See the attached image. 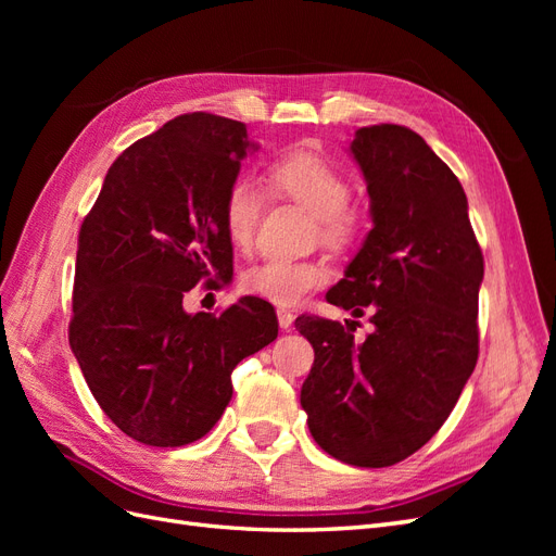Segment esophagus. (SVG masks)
<instances>
[{"label": "esophagus", "mask_w": 556, "mask_h": 556, "mask_svg": "<svg viewBox=\"0 0 556 556\" xmlns=\"http://www.w3.org/2000/svg\"><path fill=\"white\" fill-rule=\"evenodd\" d=\"M278 325L280 329H290L294 325V313L288 308H278Z\"/></svg>", "instance_id": "esophagus-1"}]
</instances>
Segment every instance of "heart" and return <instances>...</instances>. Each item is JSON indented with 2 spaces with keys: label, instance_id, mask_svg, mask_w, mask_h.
Returning <instances> with one entry per match:
<instances>
[{
  "label": "heart",
  "instance_id": "heart-1",
  "mask_svg": "<svg viewBox=\"0 0 556 556\" xmlns=\"http://www.w3.org/2000/svg\"><path fill=\"white\" fill-rule=\"evenodd\" d=\"M266 182L276 197L290 199L315 215L317 231L327 243H345L357 229V215L348 206L350 185L333 164L308 150H294L268 164ZM264 194L260 185L241 178L231 185L223 204V225L229 243L250 250L255 241ZM329 278L319 260L268 257L243 276V288L278 306H294Z\"/></svg>",
  "mask_w": 556,
  "mask_h": 556
}]
</instances>
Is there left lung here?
I'll use <instances>...</instances> for the list:
<instances>
[{"mask_svg": "<svg viewBox=\"0 0 556 556\" xmlns=\"http://www.w3.org/2000/svg\"><path fill=\"white\" fill-rule=\"evenodd\" d=\"M350 155L374 229L327 301L355 317L368 311L374 331L357 341L341 323L296 317L315 350L301 408L331 457L382 468L443 427L473 374L484 262L459 178L419 134L362 127Z\"/></svg>", "mask_w": 556, "mask_h": 556, "instance_id": "left-lung-1", "label": "left lung"}]
</instances>
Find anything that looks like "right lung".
<instances>
[{
  "mask_svg": "<svg viewBox=\"0 0 556 556\" xmlns=\"http://www.w3.org/2000/svg\"><path fill=\"white\" fill-rule=\"evenodd\" d=\"M250 148L239 121L178 115L111 164L80 225L70 345L111 422L143 445L206 435L233 368L278 336L274 306L257 296L220 315L182 308L199 280H231L223 204Z\"/></svg>",
  "mask_w": 556,
  "mask_h": 556,
  "instance_id": "obj_1",
  "label": "right lung"
}]
</instances>
